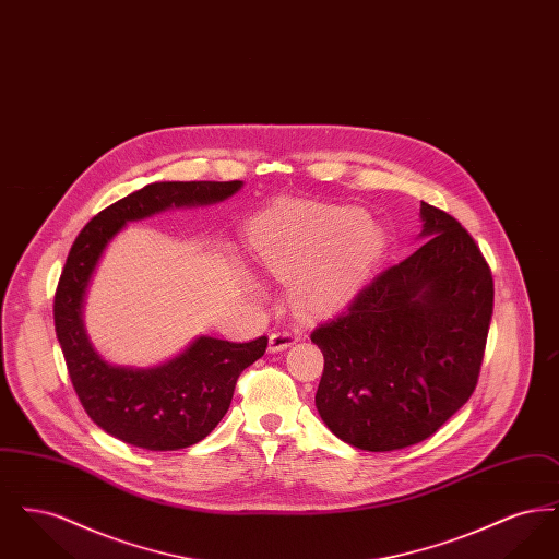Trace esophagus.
Masks as SVG:
<instances>
[{"label": "esophagus", "instance_id": "esophagus-1", "mask_svg": "<svg viewBox=\"0 0 559 559\" xmlns=\"http://www.w3.org/2000/svg\"><path fill=\"white\" fill-rule=\"evenodd\" d=\"M297 331H293V329H281V331H274L272 335H270V346L267 349L274 354V352H283V349H287V347H292L295 342H297Z\"/></svg>", "mask_w": 559, "mask_h": 559}]
</instances>
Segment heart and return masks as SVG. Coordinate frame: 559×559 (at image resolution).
<instances>
[{
  "label": "heart",
  "mask_w": 559,
  "mask_h": 559,
  "mask_svg": "<svg viewBox=\"0 0 559 559\" xmlns=\"http://www.w3.org/2000/svg\"><path fill=\"white\" fill-rule=\"evenodd\" d=\"M377 242L374 224L360 212L293 205L270 219L262 262L278 276H299L297 301L320 310L346 292Z\"/></svg>",
  "instance_id": "1"
}]
</instances>
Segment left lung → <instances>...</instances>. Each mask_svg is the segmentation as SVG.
I'll list each match as a JSON object with an SVG mask.
<instances>
[{"label":"left lung","mask_w":559,"mask_h":559,"mask_svg":"<svg viewBox=\"0 0 559 559\" xmlns=\"http://www.w3.org/2000/svg\"><path fill=\"white\" fill-rule=\"evenodd\" d=\"M427 239L369 281L310 340L324 356L317 408L360 451L424 442L469 400L492 317V274L472 235L421 201Z\"/></svg>","instance_id":"8db88e82"}]
</instances>
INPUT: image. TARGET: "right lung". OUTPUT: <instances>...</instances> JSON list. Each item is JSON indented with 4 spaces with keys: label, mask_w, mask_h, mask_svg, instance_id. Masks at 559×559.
Masks as SVG:
<instances>
[{
    "label": "right lung",
    "mask_w": 559,
    "mask_h": 559,
    "mask_svg": "<svg viewBox=\"0 0 559 559\" xmlns=\"http://www.w3.org/2000/svg\"><path fill=\"white\" fill-rule=\"evenodd\" d=\"M242 187L233 182H155L94 215L73 242L53 295V326L71 383L90 419L112 438L146 451L201 442L226 415L240 372L264 356L267 337L235 344L199 337L153 369L107 362L87 337L81 310L90 278L112 237L133 219L169 207L212 205Z\"/></svg>",
    "instance_id": "right-lung-1"
}]
</instances>
